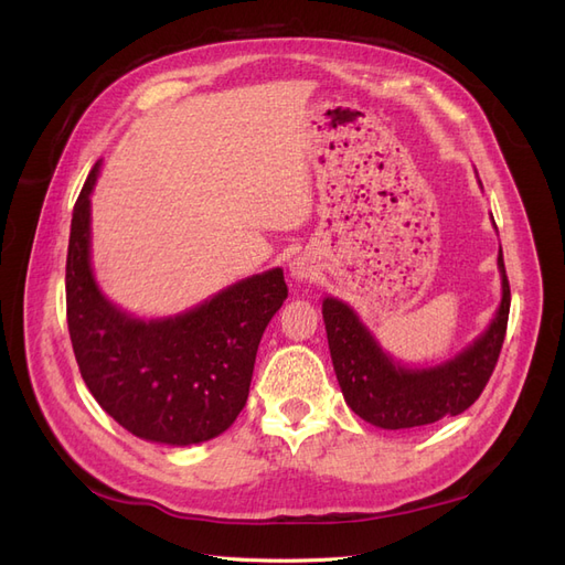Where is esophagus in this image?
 Segmentation results:
<instances>
[{"label": "esophagus", "instance_id": "1", "mask_svg": "<svg viewBox=\"0 0 565 565\" xmlns=\"http://www.w3.org/2000/svg\"><path fill=\"white\" fill-rule=\"evenodd\" d=\"M289 270H292V276L299 278V280H309L313 276V266L303 259V256H299V259L292 262V266H289Z\"/></svg>", "mask_w": 565, "mask_h": 565}]
</instances>
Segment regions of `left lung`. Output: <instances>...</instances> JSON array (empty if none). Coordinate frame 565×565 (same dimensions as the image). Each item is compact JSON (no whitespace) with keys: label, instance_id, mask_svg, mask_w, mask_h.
<instances>
[{"label":"left lung","instance_id":"obj_1","mask_svg":"<svg viewBox=\"0 0 565 565\" xmlns=\"http://www.w3.org/2000/svg\"><path fill=\"white\" fill-rule=\"evenodd\" d=\"M502 301L490 328L452 361L429 370H405L380 349L377 341L347 303L322 301L324 330L344 401L358 417L382 429H413L455 417L481 396L504 344L511 289L502 259Z\"/></svg>","mask_w":565,"mask_h":565}]
</instances>
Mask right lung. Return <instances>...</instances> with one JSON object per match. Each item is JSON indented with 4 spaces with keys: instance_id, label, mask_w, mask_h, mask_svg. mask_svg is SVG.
<instances>
[{
    "instance_id": "1",
    "label": "right lung",
    "mask_w": 565,
    "mask_h": 565,
    "mask_svg": "<svg viewBox=\"0 0 565 565\" xmlns=\"http://www.w3.org/2000/svg\"><path fill=\"white\" fill-rule=\"evenodd\" d=\"M98 162L73 210L65 262L67 330L82 380L134 436L193 446L241 415L268 320L287 299L280 268L231 285L198 309L136 320L100 295L89 262V214Z\"/></svg>"
}]
</instances>
